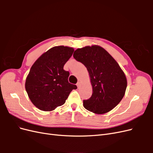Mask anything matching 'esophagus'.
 Listing matches in <instances>:
<instances>
[{"instance_id": "obj_1", "label": "esophagus", "mask_w": 153, "mask_h": 153, "mask_svg": "<svg viewBox=\"0 0 153 153\" xmlns=\"http://www.w3.org/2000/svg\"><path fill=\"white\" fill-rule=\"evenodd\" d=\"M76 86L78 87V88L80 86V82H77V84H76Z\"/></svg>"}]
</instances>
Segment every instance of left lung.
<instances>
[{
    "label": "left lung",
    "mask_w": 153,
    "mask_h": 153,
    "mask_svg": "<svg viewBox=\"0 0 153 153\" xmlns=\"http://www.w3.org/2000/svg\"><path fill=\"white\" fill-rule=\"evenodd\" d=\"M73 57L87 68L91 78L92 94L83 101L85 109L103 114L115 107L124 96L127 80L118 63L100 46L78 48Z\"/></svg>",
    "instance_id": "obj_1"
}]
</instances>
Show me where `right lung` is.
Instances as JSON below:
<instances>
[{"mask_svg":"<svg viewBox=\"0 0 153 153\" xmlns=\"http://www.w3.org/2000/svg\"><path fill=\"white\" fill-rule=\"evenodd\" d=\"M74 49L58 46L48 50L32 66L25 81V89L32 103L43 111H52L65 103L75 85L69 83V71L64 66Z\"/></svg>","mask_w":153,"mask_h":153,"instance_id":"add662e5","label":"right lung"}]
</instances>
